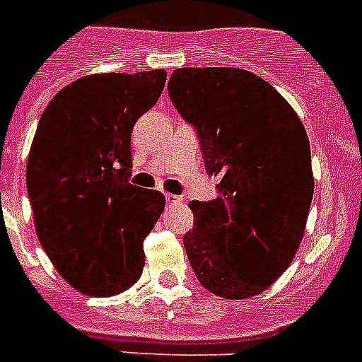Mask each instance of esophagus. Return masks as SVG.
Returning <instances> with one entry per match:
<instances>
[{"label": "esophagus", "mask_w": 362, "mask_h": 362, "mask_svg": "<svg viewBox=\"0 0 362 362\" xmlns=\"http://www.w3.org/2000/svg\"><path fill=\"white\" fill-rule=\"evenodd\" d=\"M165 202H167V206H176V204H180V197L171 195V193H165Z\"/></svg>", "instance_id": "34e87169"}]
</instances>
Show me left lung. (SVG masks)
Here are the masks:
<instances>
[{"label": "left lung", "mask_w": 362, "mask_h": 362, "mask_svg": "<svg viewBox=\"0 0 362 362\" xmlns=\"http://www.w3.org/2000/svg\"><path fill=\"white\" fill-rule=\"evenodd\" d=\"M169 97L199 132L218 199L193 200L184 235L202 287L221 298L263 293L302 243L315 176L302 119L267 81L238 68H178Z\"/></svg>", "instance_id": "obj_1"}]
</instances>
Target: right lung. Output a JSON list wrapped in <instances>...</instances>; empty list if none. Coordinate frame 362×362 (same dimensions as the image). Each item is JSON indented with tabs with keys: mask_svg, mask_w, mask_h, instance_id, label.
I'll use <instances>...</instances> for the list:
<instances>
[{
	"mask_svg": "<svg viewBox=\"0 0 362 362\" xmlns=\"http://www.w3.org/2000/svg\"><path fill=\"white\" fill-rule=\"evenodd\" d=\"M165 78V69L86 75L53 97L36 129L27 160L36 233L86 296H115L144 272V239L165 197L129 184L130 134Z\"/></svg>",
	"mask_w": 362,
	"mask_h": 362,
	"instance_id": "obj_1",
	"label": "right lung"
}]
</instances>
